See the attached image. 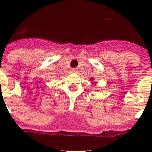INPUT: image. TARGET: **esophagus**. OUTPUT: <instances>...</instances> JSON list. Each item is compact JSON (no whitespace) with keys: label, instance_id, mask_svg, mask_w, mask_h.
<instances>
[{"label":"esophagus","instance_id":"1","mask_svg":"<svg viewBox=\"0 0 152 152\" xmlns=\"http://www.w3.org/2000/svg\"><path fill=\"white\" fill-rule=\"evenodd\" d=\"M71 73H78V69H76V68H73V69H71Z\"/></svg>","mask_w":152,"mask_h":152}]
</instances>
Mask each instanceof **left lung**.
<instances>
[{
	"mask_svg": "<svg viewBox=\"0 0 152 152\" xmlns=\"http://www.w3.org/2000/svg\"><path fill=\"white\" fill-rule=\"evenodd\" d=\"M92 79H92V78H91V80H92Z\"/></svg>",
	"mask_w": 152,
	"mask_h": 152,
	"instance_id": "8db88e82",
	"label": "left lung"
}]
</instances>
